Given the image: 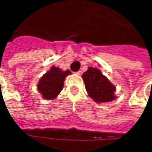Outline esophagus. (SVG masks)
I'll list each match as a JSON object with an SVG mask.
<instances>
[{"mask_svg":"<svg viewBox=\"0 0 152 152\" xmlns=\"http://www.w3.org/2000/svg\"><path fill=\"white\" fill-rule=\"evenodd\" d=\"M76 74H77V75H79V76H80V75L82 74V72H81V71H78V72H76Z\"/></svg>","mask_w":152,"mask_h":152,"instance_id":"1","label":"esophagus"}]
</instances>
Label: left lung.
<instances>
[{
    "label": "left lung",
    "instance_id": "1",
    "mask_svg": "<svg viewBox=\"0 0 152 152\" xmlns=\"http://www.w3.org/2000/svg\"><path fill=\"white\" fill-rule=\"evenodd\" d=\"M82 78L86 91L94 102H107L116 99L115 95V86L102 75L99 69L89 66L82 75Z\"/></svg>",
    "mask_w": 152,
    "mask_h": 152
}]
</instances>
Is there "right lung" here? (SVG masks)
I'll return each instance as SVG.
<instances>
[{
  "mask_svg": "<svg viewBox=\"0 0 152 152\" xmlns=\"http://www.w3.org/2000/svg\"><path fill=\"white\" fill-rule=\"evenodd\" d=\"M69 70L62 71L59 67L52 66L50 71L44 74L37 84V90L43 99H54L63 89V83L66 76L71 75Z\"/></svg>",
  "mask_w": 152,
  "mask_h": 152,
  "instance_id": "obj_1",
  "label": "right lung"
}]
</instances>
